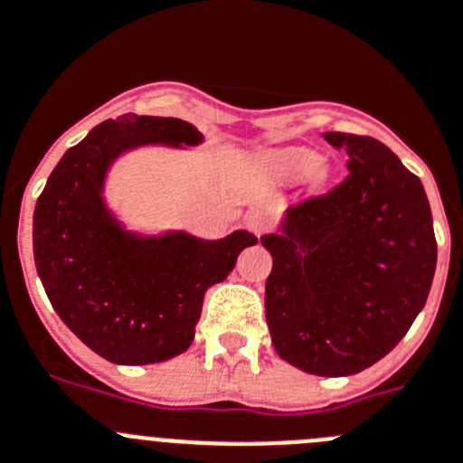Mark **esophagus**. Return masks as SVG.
<instances>
[{"label": "esophagus", "instance_id": "esophagus-1", "mask_svg": "<svg viewBox=\"0 0 463 463\" xmlns=\"http://www.w3.org/2000/svg\"><path fill=\"white\" fill-rule=\"evenodd\" d=\"M245 224H248V229L252 232V234L261 236L273 227V215H270L266 209H252L248 215H245Z\"/></svg>", "mask_w": 463, "mask_h": 463}]
</instances>
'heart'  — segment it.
I'll list each match as a JSON object with an SVG mask.
<instances>
[{"mask_svg":"<svg viewBox=\"0 0 463 463\" xmlns=\"http://www.w3.org/2000/svg\"><path fill=\"white\" fill-rule=\"evenodd\" d=\"M270 160L278 165L279 169L289 174H303L309 172V169L317 165V156L307 148H298V146H287L279 148V151H273L270 154Z\"/></svg>","mask_w":463,"mask_h":463,"instance_id":"heart-1","label":"heart"}]
</instances>
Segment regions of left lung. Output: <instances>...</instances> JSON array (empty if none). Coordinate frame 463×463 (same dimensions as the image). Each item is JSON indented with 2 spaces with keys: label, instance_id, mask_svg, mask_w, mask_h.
<instances>
[{
  "label": "left lung",
  "instance_id": "obj_1",
  "mask_svg": "<svg viewBox=\"0 0 463 463\" xmlns=\"http://www.w3.org/2000/svg\"><path fill=\"white\" fill-rule=\"evenodd\" d=\"M345 148L346 179L284 211L266 324L282 360L317 376H349L388 355L425 307L436 270L427 194L385 144L324 133Z\"/></svg>",
  "mask_w": 463,
  "mask_h": 463
}]
</instances>
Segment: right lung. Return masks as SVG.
I'll list each match as a JSON object with an SVG mask.
<instances>
[{
    "instance_id": "add662e5",
    "label": "right lung",
    "mask_w": 463,
    "mask_h": 463,
    "mask_svg": "<svg viewBox=\"0 0 463 463\" xmlns=\"http://www.w3.org/2000/svg\"><path fill=\"white\" fill-rule=\"evenodd\" d=\"M202 133L172 117L108 118L71 146L33 211V261L54 312L84 345L117 364H154L194 339L203 294L222 282L257 236L220 241L185 232L142 236L103 199L108 169L144 144L194 146Z\"/></svg>"
}]
</instances>
